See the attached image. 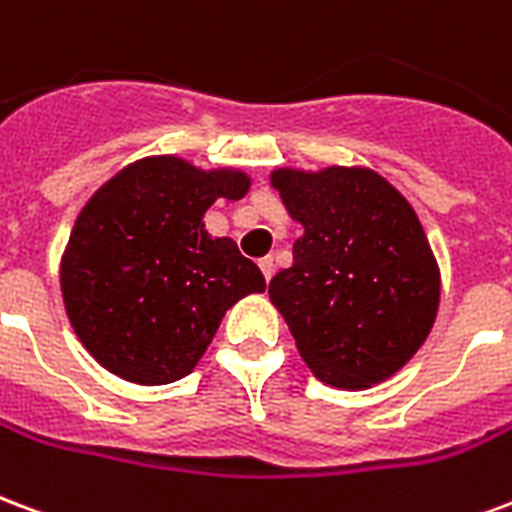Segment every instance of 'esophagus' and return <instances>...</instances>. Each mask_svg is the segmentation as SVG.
Segmentation results:
<instances>
[{
  "instance_id": "1",
  "label": "esophagus",
  "mask_w": 512,
  "mask_h": 512,
  "mask_svg": "<svg viewBox=\"0 0 512 512\" xmlns=\"http://www.w3.org/2000/svg\"><path fill=\"white\" fill-rule=\"evenodd\" d=\"M259 267H261V272H264V278L270 281L272 272H275V261H272V256H264V259L259 261Z\"/></svg>"
}]
</instances>
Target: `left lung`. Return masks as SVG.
Masks as SVG:
<instances>
[{
  "mask_svg": "<svg viewBox=\"0 0 512 512\" xmlns=\"http://www.w3.org/2000/svg\"><path fill=\"white\" fill-rule=\"evenodd\" d=\"M270 182L302 226L292 267L270 281L300 357L343 390L390 379L439 311V264L417 212L363 166L275 169Z\"/></svg>",
  "mask_w": 512,
  "mask_h": 512,
  "instance_id": "8db88e82",
  "label": "left lung"
}]
</instances>
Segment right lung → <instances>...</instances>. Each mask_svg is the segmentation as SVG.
Returning a JSON list of instances; mask_svg holds the SVG:
<instances>
[{"label":"right lung","instance_id":"obj_1","mask_svg":"<svg viewBox=\"0 0 512 512\" xmlns=\"http://www.w3.org/2000/svg\"><path fill=\"white\" fill-rule=\"evenodd\" d=\"M248 188L240 169L155 155L114 174L78 212L59 283L78 341L106 371L133 384L177 382L223 313L267 289L237 242L204 229L215 199L237 201Z\"/></svg>","mask_w":512,"mask_h":512}]
</instances>
